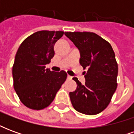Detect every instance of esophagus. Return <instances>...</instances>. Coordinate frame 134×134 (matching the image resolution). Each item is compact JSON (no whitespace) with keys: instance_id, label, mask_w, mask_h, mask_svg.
<instances>
[{"instance_id":"obj_1","label":"esophagus","mask_w":134,"mask_h":134,"mask_svg":"<svg viewBox=\"0 0 134 134\" xmlns=\"http://www.w3.org/2000/svg\"><path fill=\"white\" fill-rule=\"evenodd\" d=\"M67 78H68V79H72V77H71L70 75H67Z\"/></svg>"}]
</instances>
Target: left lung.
<instances>
[{"label": "left lung", "mask_w": 134, "mask_h": 134, "mask_svg": "<svg viewBox=\"0 0 134 134\" xmlns=\"http://www.w3.org/2000/svg\"><path fill=\"white\" fill-rule=\"evenodd\" d=\"M80 51V64L85 72V84L77 77V89L70 92L74 108L86 115H96L108 105L117 88L118 64L109 42L93 32H65Z\"/></svg>", "instance_id": "8db88e82"}]
</instances>
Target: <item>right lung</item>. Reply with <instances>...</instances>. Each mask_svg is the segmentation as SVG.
Returning <instances> with one entry per match:
<instances>
[{
  "label": "right lung",
  "instance_id": "right-lung-1",
  "mask_svg": "<svg viewBox=\"0 0 134 134\" xmlns=\"http://www.w3.org/2000/svg\"><path fill=\"white\" fill-rule=\"evenodd\" d=\"M64 31H39L23 41L13 65V87L22 103L33 110L49 106L67 79L59 72L46 69L54 55V46Z\"/></svg>",
  "mask_w": 134,
  "mask_h": 134
}]
</instances>
